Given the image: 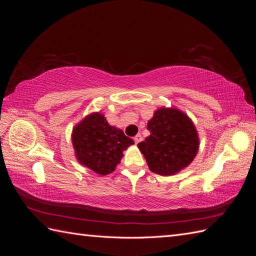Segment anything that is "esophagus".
<instances>
[{
    "instance_id": "esophagus-1",
    "label": "esophagus",
    "mask_w": 256,
    "mask_h": 256,
    "mask_svg": "<svg viewBox=\"0 0 256 256\" xmlns=\"http://www.w3.org/2000/svg\"><path fill=\"white\" fill-rule=\"evenodd\" d=\"M134 143H136V144L140 143V142L142 141V136H141V134H136V136L134 138Z\"/></svg>"
}]
</instances>
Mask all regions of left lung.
<instances>
[{"label": "left lung", "instance_id": "left-lung-1", "mask_svg": "<svg viewBox=\"0 0 256 256\" xmlns=\"http://www.w3.org/2000/svg\"><path fill=\"white\" fill-rule=\"evenodd\" d=\"M150 134L138 144L150 170L162 176L189 166L198 150L196 130L190 118L176 109H159L147 122Z\"/></svg>", "mask_w": 256, "mask_h": 256}]
</instances>
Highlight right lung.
I'll return each mask as SVG.
<instances>
[{
    "instance_id": "add662e5",
    "label": "right lung",
    "mask_w": 256,
    "mask_h": 256,
    "mask_svg": "<svg viewBox=\"0 0 256 256\" xmlns=\"http://www.w3.org/2000/svg\"><path fill=\"white\" fill-rule=\"evenodd\" d=\"M72 144L80 164L106 175L120 164L122 150L134 142L120 129L110 126L102 114L92 113L74 127Z\"/></svg>"
}]
</instances>
